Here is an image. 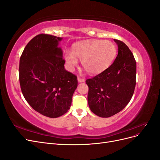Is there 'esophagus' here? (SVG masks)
Returning a JSON list of instances; mask_svg holds the SVG:
<instances>
[{"instance_id":"34e87169","label":"esophagus","mask_w":160,"mask_h":160,"mask_svg":"<svg viewBox=\"0 0 160 160\" xmlns=\"http://www.w3.org/2000/svg\"><path fill=\"white\" fill-rule=\"evenodd\" d=\"M77 80H78V81L80 82V83H82V82H84L85 81L84 79L81 78V77H77Z\"/></svg>"}]
</instances>
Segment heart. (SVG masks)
I'll list each match as a JSON object with an SVG mask.
<instances>
[{
  "label": "heart",
  "mask_w": 160,
  "mask_h": 160,
  "mask_svg": "<svg viewBox=\"0 0 160 160\" xmlns=\"http://www.w3.org/2000/svg\"><path fill=\"white\" fill-rule=\"evenodd\" d=\"M116 47L108 40H85L72 47L71 52L65 55V60L71 71L78 65L77 59L81 61L83 69L90 75H96L103 71L110 65L115 57Z\"/></svg>",
  "instance_id": "1"
}]
</instances>
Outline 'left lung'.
I'll list each match as a JSON object with an SVG mask.
<instances>
[{"label": "left lung", "instance_id": "8db88e82", "mask_svg": "<svg viewBox=\"0 0 160 160\" xmlns=\"http://www.w3.org/2000/svg\"><path fill=\"white\" fill-rule=\"evenodd\" d=\"M118 55L108 69L86 80L91 111L101 118H109L125 108L132 99L136 83V61L129 47L114 39Z\"/></svg>", "mask_w": 160, "mask_h": 160}]
</instances>
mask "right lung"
<instances>
[{
    "label": "right lung",
    "mask_w": 160,
    "mask_h": 160,
    "mask_svg": "<svg viewBox=\"0 0 160 160\" xmlns=\"http://www.w3.org/2000/svg\"><path fill=\"white\" fill-rule=\"evenodd\" d=\"M62 38L40 34L28 42L19 62V81L24 98L37 112L56 118L70 109L77 76L65 69Z\"/></svg>",
    "instance_id": "obj_1"
}]
</instances>
